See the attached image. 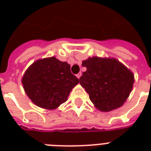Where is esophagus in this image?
<instances>
[{"instance_id": "esophagus-1", "label": "esophagus", "mask_w": 151, "mask_h": 151, "mask_svg": "<svg viewBox=\"0 0 151 151\" xmlns=\"http://www.w3.org/2000/svg\"><path fill=\"white\" fill-rule=\"evenodd\" d=\"M76 76H77V78H80L81 76V72H80V73H78Z\"/></svg>"}]
</instances>
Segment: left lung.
I'll list each match as a JSON object with an SVG mask.
<instances>
[{
  "label": "left lung",
  "mask_w": 151,
  "mask_h": 151,
  "mask_svg": "<svg viewBox=\"0 0 151 151\" xmlns=\"http://www.w3.org/2000/svg\"><path fill=\"white\" fill-rule=\"evenodd\" d=\"M87 68L80 84L98 110L107 112L123 105L132 88L134 76L114 59L88 58L82 62Z\"/></svg>",
  "instance_id": "8db88e82"
}]
</instances>
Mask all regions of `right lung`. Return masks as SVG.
<instances>
[{
    "instance_id": "add662e5",
    "label": "right lung",
    "mask_w": 151,
    "mask_h": 151,
    "mask_svg": "<svg viewBox=\"0 0 151 151\" xmlns=\"http://www.w3.org/2000/svg\"><path fill=\"white\" fill-rule=\"evenodd\" d=\"M22 82L33 103L52 110L66 102L79 79L71 73L70 64L51 57L32 64L26 71Z\"/></svg>"
}]
</instances>
